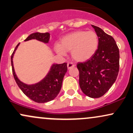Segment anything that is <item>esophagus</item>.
<instances>
[{
    "mask_svg": "<svg viewBox=\"0 0 133 133\" xmlns=\"http://www.w3.org/2000/svg\"><path fill=\"white\" fill-rule=\"evenodd\" d=\"M73 66H75V65L72 63H71V62H68L67 63V68H68V69H70V68H72Z\"/></svg>",
    "mask_w": 133,
    "mask_h": 133,
    "instance_id": "obj_1",
    "label": "esophagus"
}]
</instances>
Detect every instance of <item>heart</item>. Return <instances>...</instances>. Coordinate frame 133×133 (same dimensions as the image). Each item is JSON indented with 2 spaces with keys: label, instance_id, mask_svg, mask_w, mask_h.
Masks as SVG:
<instances>
[{
  "label": "heart",
  "instance_id": "b5f03b06",
  "mask_svg": "<svg viewBox=\"0 0 133 133\" xmlns=\"http://www.w3.org/2000/svg\"><path fill=\"white\" fill-rule=\"evenodd\" d=\"M99 45V39L93 31L78 30L64 36L60 44L56 43L54 50L60 55L65 56L71 51V57L76 62H85L95 54Z\"/></svg>",
  "mask_w": 133,
  "mask_h": 133
}]
</instances>
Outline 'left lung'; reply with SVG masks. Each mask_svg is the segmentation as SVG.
I'll return each instance as SVG.
<instances>
[{
    "mask_svg": "<svg viewBox=\"0 0 133 133\" xmlns=\"http://www.w3.org/2000/svg\"><path fill=\"white\" fill-rule=\"evenodd\" d=\"M99 39L97 51L91 58L77 64L79 85L84 94L97 98L103 96L116 81L119 72V52L116 42L98 26L91 25Z\"/></svg>",
    "mask_w": 133,
    "mask_h": 133,
    "instance_id": "obj_1",
    "label": "left lung"
}]
</instances>
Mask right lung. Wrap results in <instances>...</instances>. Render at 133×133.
Returning a JSON list of instances; mask_svg holds the SVG:
<instances>
[{
    "label": "right lung",
    "instance_id": "1",
    "mask_svg": "<svg viewBox=\"0 0 133 133\" xmlns=\"http://www.w3.org/2000/svg\"><path fill=\"white\" fill-rule=\"evenodd\" d=\"M50 36V34L47 32H35L30 34L24 41L37 40L44 43H48ZM19 45L20 43L17 45L11 56L12 73L17 85L27 97L37 103H44L54 99L60 93L62 88L64 76L67 71L66 63L51 64L49 71L43 79L36 83L26 84L20 80L14 70L13 58Z\"/></svg>",
    "mask_w": 133,
    "mask_h": 133
}]
</instances>
